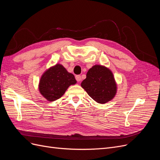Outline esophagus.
<instances>
[{
	"label": "esophagus",
	"mask_w": 160,
	"mask_h": 160,
	"mask_svg": "<svg viewBox=\"0 0 160 160\" xmlns=\"http://www.w3.org/2000/svg\"><path fill=\"white\" fill-rule=\"evenodd\" d=\"M75 79H76V80H77V81L79 82V81H81V75H76V76H75Z\"/></svg>",
	"instance_id": "obj_1"
}]
</instances>
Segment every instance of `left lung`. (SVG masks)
Listing matches in <instances>:
<instances>
[{"label": "left lung", "mask_w": 160, "mask_h": 160, "mask_svg": "<svg viewBox=\"0 0 160 160\" xmlns=\"http://www.w3.org/2000/svg\"><path fill=\"white\" fill-rule=\"evenodd\" d=\"M81 85L92 99L101 104L113 99L117 92L112 72L99 65H94L88 71Z\"/></svg>", "instance_id": "obj_1"}]
</instances>
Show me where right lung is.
Segmentation results:
<instances>
[{
  "label": "right lung",
  "mask_w": 160,
  "mask_h": 160,
  "mask_svg": "<svg viewBox=\"0 0 160 160\" xmlns=\"http://www.w3.org/2000/svg\"><path fill=\"white\" fill-rule=\"evenodd\" d=\"M75 76L62 65L57 64L47 69L41 77L38 89L49 101H54L64 95L71 85H75Z\"/></svg>",
  "instance_id": "1"
}]
</instances>
